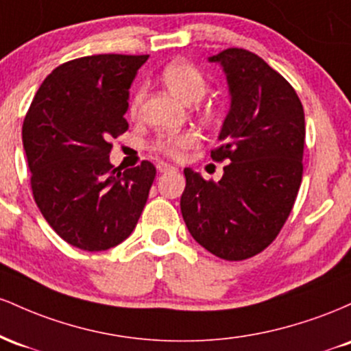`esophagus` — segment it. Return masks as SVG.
Instances as JSON below:
<instances>
[{
  "mask_svg": "<svg viewBox=\"0 0 351 351\" xmlns=\"http://www.w3.org/2000/svg\"><path fill=\"white\" fill-rule=\"evenodd\" d=\"M156 168H158V171H160V173H167V171H173V170H176V168L173 167V165H170V163H165V162H158V165H156Z\"/></svg>",
  "mask_w": 351,
  "mask_h": 351,
  "instance_id": "1",
  "label": "esophagus"
}]
</instances>
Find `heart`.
<instances>
[{
	"mask_svg": "<svg viewBox=\"0 0 351 351\" xmlns=\"http://www.w3.org/2000/svg\"><path fill=\"white\" fill-rule=\"evenodd\" d=\"M162 79L173 94L184 102H198L208 88L204 74L188 60H173L162 71ZM143 100V87L135 90L130 100V112L135 114ZM199 143V134L195 130H183L178 134H163L153 143L155 152L170 158H181L184 152Z\"/></svg>",
	"mask_w": 351,
	"mask_h": 351,
	"instance_id": "obj_1",
	"label": "heart"
}]
</instances>
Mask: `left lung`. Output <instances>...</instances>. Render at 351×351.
<instances>
[{
    "label": "left lung",
    "mask_w": 351,
    "mask_h": 351,
    "mask_svg": "<svg viewBox=\"0 0 351 351\" xmlns=\"http://www.w3.org/2000/svg\"><path fill=\"white\" fill-rule=\"evenodd\" d=\"M226 74L231 108L211 152L231 162L219 181L184 168L181 215L189 234L226 261L263 252L291 215L302 183L304 107L277 71L251 51L229 47L209 58Z\"/></svg>",
    "instance_id": "1"
}]
</instances>
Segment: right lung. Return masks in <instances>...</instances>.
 I'll return each instance as SVG.
<instances>
[{
    "mask_svg": "<svg viewBox=\"0 0 351 351\" xmlns=\"http://www.w3.org/2000/svg\"><path fill=\"white\" fill-rule=\"evenodd\" d=\"M148 56L97 54L60 64L24 117L23 145L39 211L66 243L106 251L132 234L156 168L125 170L108 160L127 132L128 88Z\"/></svg>",
    "mask_w": 351,
    "mask_h": 351,
    "instance_id": "right-lung-1",
    "label": "right lung"
}]
</instances>
